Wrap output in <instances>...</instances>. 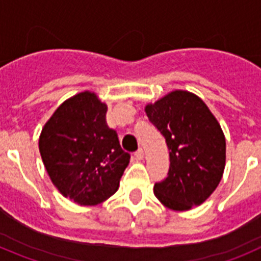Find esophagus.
<instances>
[{
  "label": "esophagus",
  "mask_w": 261,
  "mask_h": 261,
  "mask_svg": "<svg viewBox=\"0 0 261 261\" xmlns=\"http://www.w3.org/2000/svg\"><path fill=\"white\" fill-rule=\"evenodd\" d=\"M135 156L138 159V161L144 159V149H138V150L135 153Z\"/></svg>",
  "instance_id": "1"
}]
</instances>
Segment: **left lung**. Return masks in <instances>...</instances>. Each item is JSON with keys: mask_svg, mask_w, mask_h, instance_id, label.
I'll list each match as a JSON object with an SVG mask.
<instances>
[{"mask_svg": "<svg viewBox=\"0 0 261 261\" xmlns=\"http://www.w3.org/2000/svg\"><path fill=\"white\" fill-rule=\"evenodd\" d=\"M161 130L170 153L165 180L154 184V195L166 208L190 211L216 191L226 163V140L220 123L196 94L174 90L145 106Z\"/></svg>", "mask_w": 261, "mask_h": 261, "instance_id": "1", "label": "left lung"}]
</instances>
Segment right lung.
I'll return each mask as SVG.
<instances>
[{"label": "right lung", "instance_id": "add662e5", "mask_svg": "<svg viewBox=\"0 0 261 261\" xmlns=\"http://www.w3.org/2000/svg\"><path fill=\"white\" fill-rule=\"evenodd\" d=\"M107 105L84 91L57 107L41 129L39 150L53 186L78 205L106 201L119 188L130 155L106 123Z\"/></svg>", "mask_w": 261, "mask_h": 261}]
</instances>
